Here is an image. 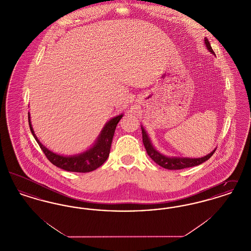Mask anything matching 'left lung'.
I'll use <instances>...</instances> for the list:
<instances>
[{
  "instance_id": "left-lung-1",
  "label": "left lung",
  "mask_w": 251,
  "mask_h": 251,
  "mask_svg": "<svg viewBox=\"0 0 251 251\" xmlns=\"http://www.w3.org/2000/svg\"><path fill=\"white\" fill-rule=\"evenodd\" d=\"M204 42L206 45V48L208 49V50L210 52H212L213 54H215L213 49L210 45V42L207 38H204ZM142 129V136H143V143L145 146V149L148 152V154L150 157L155 162L156 164H158L160 167L170 169V170H176V169H182V168H186V167H196L199 166L201 164L204 163L205 161L209 160L210 157L215 153V149L212 152H210L207 155L203 156L201 158H187V157H169V156L164 155L162 153H160L155 148L153 147V145L151 143L147 131H145L143 127L141 126Z\"/></svg>"
}]
</instances>
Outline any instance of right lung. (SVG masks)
Instances as JSON below:
<instances>
[{"label":"right lung","instance_id":"add662e5","mask_svg":"<svg viewBox=\"0 0 251 251\" xmlns=\"http://www.w3.org/2000/svg\"><path fill=\"white\" fill-rule=\"evenodd\" d=\"M122 117H123V114H120L106 122V124L100 131V135L98 136L95 143L84 152L76 155L63 156L50 151L38 140L31 124L30 113H28L30 130L32 131V134L35 137L36 142L39 145L40 149L43 151L44 154L48 158L49 161L52 165L59 167L61 169L71 171V172H82V173L95 170L107 160L114 133L116 131L117 125Z\"/></svg>","mask_w":251,"mask_h":251}]
</instances>
